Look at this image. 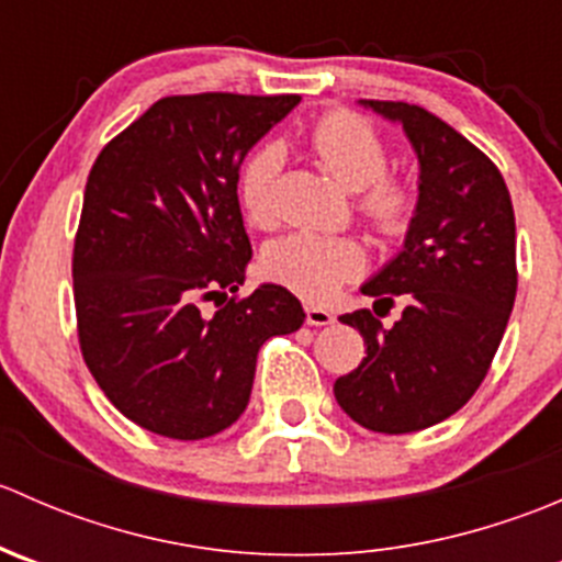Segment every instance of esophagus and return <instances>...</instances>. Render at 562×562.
<instances>
[{"mask_svg": "<svg viewBox=\"0 0 562 562\" xmlns=\"http://www.w3.org/2000/svg\"><path fill=\"white\" fill-rule=\"evenodd\" d=\"M304 313H307L310 326H331L334 323V315L328 313V310L315 307V304H307V307H304Z\"/></svg>", "mask_w": 562, "mask_h": 562, "instance_id": "34e87169", "label": "esophagus"}]
</instances>
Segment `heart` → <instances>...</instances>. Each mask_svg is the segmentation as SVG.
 <instances>
[{"label":"heart","instance_id":"1","mask_svg":"<svg viewBox=\"0 0 562 562\" xmlns=\"http://www.w3.org/2000/svg\"><path fill=\"white\" fill-rule=\"evenodd\" d=\"M313 146L350 190H364L359 206L372 228L386 239L405 236L416 217V190L405 179L389 176V149L378 130L356 113L337 111L313 127ZM285 149L277 140L258 146L239 171V201L247 220L269 228L277 220V184H280ZM364 249L348 236L296 231L271 241L263 252V271L277 285L310 302H326L345 282L364 271Z\"/></svg>","mask_w":562,"mask_h":562}]
</instances>
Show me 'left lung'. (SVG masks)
Returning <instances> with one entry per match:
<instances>
[{"label": "left lung", "instance_id": "8db88e82", "mask_svg": "<svg viewBox=\"0 0 562 562\" xmlns=\"http://www.w3.org/2000/svg\"><path fill=\"white\" fill-rule=\"evenodd\" d=\"M400 122L418 157V206L405 247L370 282L375 313L359 328L367 356L337 378L339 407L372 432L405 435L454 416L490 372L517 299V225L495 162L422 105L361 100ZM406 299L386 329L374 317Z\"/></svg>", "mask_w": 562, "mask_h": 562}]
</instances>
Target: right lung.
Returning a JSON list of instances; mask_svg holds the SVG:
<instances>
[{
  "mask_svg": "<svg viewBox=\"0 0 562 562\" xmlns=\"http://www.w3.org/2000/svg\"><path fill=\"white\" fill-rule=\"evenodd\" d=\"M299 94L203 92L157 100L108 140L72 249L78 342L119 413L201 440L245 413L260 345L304 323L282 285L239 296L252 258L239 209L247 151ZM214 301L212 316L200 304Z\"/></svg>",
  "mask_w": 562,
  "mask_h": 562,
  "instance_id": "right-lung-1",
  "label": "right lung"
}]
</instances>
